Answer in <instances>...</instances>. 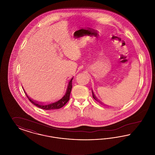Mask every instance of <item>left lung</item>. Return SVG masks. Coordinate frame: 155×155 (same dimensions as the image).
<instances>
[{"label": "left lung", "instance_id": "obj_1", "mask_svg": "<svg viewBox=\"0 0 155 155\" xmlns=\"http://www.w3.org/2000/svg\"><path fill=\"white\" fill-rule=\"evenodd\" d=\"M92 96H93V97H94V99H95V100H96V101H97V102H99V103H102V102H101L97 99V97H96V96L94 95V92H93V91H92Z\"/></svg>", "mask_w": 155, "mask_h": 155}]
</instances>
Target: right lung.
Here are the masks:
<instances>
[{"mask_svg": "<svg viewBox=\"0 0 155 155\" xmlns=\"http://www.w3.org/2000/svg\"><path fill=\"white\" fill-rule=\"evenodd\" d=\"M73 78H72L68 83V85L67 87L66 92H64V94L63 95V96H61L60 99L58 100L52 102V103H48V104H41V103L36 102L35 101L32 100L31 98H30L27 94L25 93V95L27 96L28 99H29L30 102L32 104H34V105H35L37 107L42 109H44V110H53V109H59L60 108L62 107L63 106H64L67 102L69 101L70 99V93H71V91L72 89V81H73Z\"/></svg>", "mask_w": 155, "mask_h": 155, "instance_id": "1", "label": "right lung"}]
</instances>
